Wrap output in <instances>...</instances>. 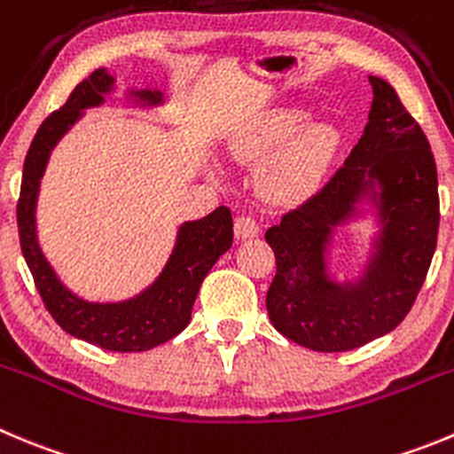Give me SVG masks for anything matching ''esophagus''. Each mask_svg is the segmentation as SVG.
<instances>
[{
    "instance_id": "obj_1",
    "label": "esophagus",
    "mask_w": 454,
    "mask_h": 454,
    "mask_svg": "<svg viewBox=\"0 0 454 454\" xmlns=\"http://www.w3.org/2000/svg\"><path fill=\"white\" fill-rule=\"evenodd\" d=\"M257 232H260V226H257V222L253 217H248V215H239V217L235 219L237 239H251V237H255Z\"/></svg>"
}]
</instances>
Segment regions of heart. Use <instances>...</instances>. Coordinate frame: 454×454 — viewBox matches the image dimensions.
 Segmentation results:
<instances>
[{"label":"heart","instance_id":"1","mask_svg":"<svg viewBox=\"0 0 454 454\" xmlns=\"http://www.w3.org/2000/svg\"><path fill=\"white\" fill-rule=\"evenodd\" d=\"M307 109L273 107L257 114L231 138L239 163L263 165L260 190L273 201H300L327 179L340 150V131L332 122H308Z\"/></svg>","mask_w":454,"mask_h":454}]
</instances>
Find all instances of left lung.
<instances>
[{
	"mask_svg": "<svg viewBox=\"0 0 454 454\" xmlns=\"http://www.w3.org/2000/svg\"><path fill=\"white\" fill-rule=\"evenodd\" d=\"M367 125L345 165L266 231L275 273L266 311L282 336L313 351H349L408 316L439 231L437 165L426 134L383 78L370 75ZM354 223L372 228L359 270L338 278L333 253Z\"/></svg>",
	"mask_w": 454,
	"mask_h": 454,
	"instance_id": "8db88e82",
	"label": "left lung"
}]
</instances>
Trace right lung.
I'll return each mask as SVG.
<instances>
[{
    "mask_svg": "<svg viewBox=\"0 0 454 454\" xmlns=\"http://www.w3.org/2000/svg\"><path fill=\"white\" fill-rule=\"evenodd\" d=\"M116 74L96 69L74 89L65 107L51 114L37 129L24 160L22 192L17 203V226L24 260L53 320L84 342L109 351H147L184 332L192 316L199 286L215 262L232 247L231 210L219 206L210 215L176 228L168 262L145 289L125 300H89L75 294L46 260L37 235V197L55 145L74 129L87 109L100 107L116 96ZM163 89L127 87L122 103L138 109H156L168 103Z\"/></svg>",
    "mask_w": 454,
    "mask_h": 454,
    "instance_id": "add662e5",
    "label": "right lung"
}]
</instances>
